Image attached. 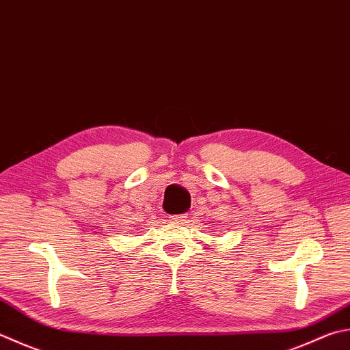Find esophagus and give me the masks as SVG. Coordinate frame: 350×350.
<instances>
[{
	"mask_svg": "<svg viewBox=\"0 0 350 350\" xmlns=\"http://www.w3.org/2000/svg\"><path fill=\"white\" fill-rule=\"evenodd\" d=\"M184 217H186V213H178V215H169V219L174 222H183Z\"/></svg>",
	"mask_w": 350,
	"mask_h": 350,
	"instance_id": "esophagus-1",
	"label": "esophagus"
}]
</instances>
